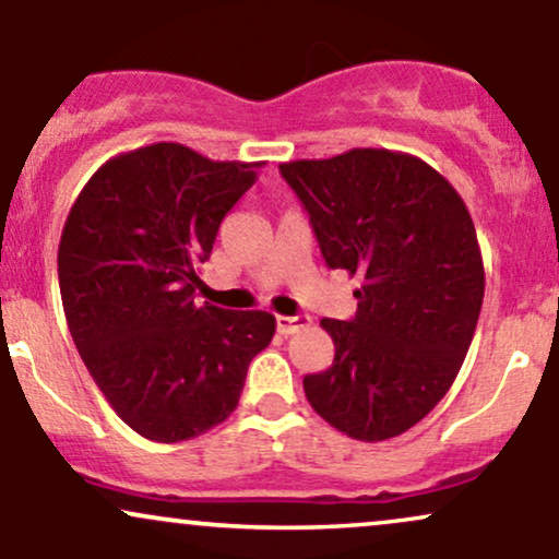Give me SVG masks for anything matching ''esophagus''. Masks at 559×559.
<instances>
[{"instance_id": "1", "label": "esophagus", "mask_w": 559, "mask_h": 559, "mask_svg": "<svg viewBox=\"0 0 559 559\" xmlns=\"http://www.w3.org/2000/svg\"><path fill=\"white\" fill-rule=\"evenodd\" d=\"M305 325H310V316H275V329L284 333V336H292V333L305 329Z\"/></svg>"}]
</instances>
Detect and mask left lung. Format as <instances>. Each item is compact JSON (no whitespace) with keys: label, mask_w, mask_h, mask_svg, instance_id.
<instances>
[{"label":"left lung","mask_w":559,"mask_h":559,"mask_svg":"<svg viewBox=\"0 0 559 559\" xmlns=\"http://www.w3.org/2000/svg\"><path fill=\"white\" fill-rule=\"evenodd\" d=\"M310 215L325 265L357 275L352 320L323 318L333 365L305 376L312 409L357 441L420 423L457 378L484 305L476 226L423 159L349 150L278 165Z\"/></svg>","instance_id":"left-lung-1"}]
</instances>
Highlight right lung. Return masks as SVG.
<instances>
[{"label": "right lung", "instance_id": "right-lung-1", "mask_svg": "<svg viewBox=\"0 0 559 559\" xmlns=\"http://www.w3.org/2000/svg\"><path fill=\"white\" fill-rule=\"evenodd\" d=\"M265 163H215L173 141L107 159L62 228L70 336L118 418L150 441L207 433L271 344V312L199 305V265Z\"/></svg>", "mask_w": 559, "mask_h": 559}]
</instances>
